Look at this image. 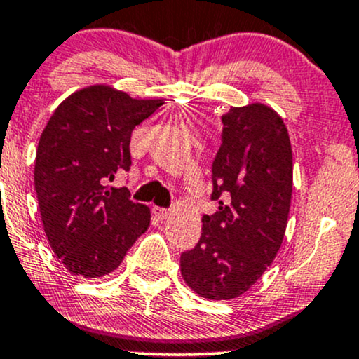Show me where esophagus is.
<instances>
[{
    "mask_svg": "<svg viewBox=\"0 0 359 359\" xmlns=\"http://www.w3.org/2000/svg\"><path fill=\"white\" fill-rule=\"evenodd\" d=\"M153 215H155L158 219H167L168 216L172 215V211L167 210V208H158V206H155V208H153Z\"/></svg>",
    "mask_w": 359,
    "mask_h": 359,
    "instance_id": "esophagus-1",
    "label": "esophagus"
}]
</instances>
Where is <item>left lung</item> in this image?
<instances>
[{
    "label": "left lung",
    "instance_id": "1",
    "mask_svg": "<svg viewBox=\"0 0 359 359\" xmlns=\"http://www.w3.org/2000/svg\"><path fill=\"white\" fill-rule=\"evenodd\" d=\"M291 192L293 155L283 117L261 102L231 107L212 163L218 211L203 216L198 245L180 255L189 288L208 300L249 291L281 249Z\"/></svg>",
    "mask_w": 359,
    "mask_h": 359
}]
</instances>
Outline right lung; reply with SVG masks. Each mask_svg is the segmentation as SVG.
Listing matches in <instances>:
<instances>
[{
  "mask_svg": "<svg viewBox=\"0 0 359 359\" xmlns=\"http://www.w3.org/2000/svg\"><path fill=\"white\" fill-rule=\"evenodd\" d=\"M163 105L110 85L76 90L57 105L39 140L34 182L49 245L71 274L102 278L149 226L151 212L126 187L131 133Z\"/></svg>",
  "mask_w": 359,
  "mask_h": 359,
  "instance_id": "right-lung-1",
  "label": "right lung"
}]
</instances>
